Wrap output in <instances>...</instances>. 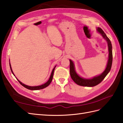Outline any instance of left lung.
<instances>
[{"label":"left lung","instance_id":"1","mask_svg":"<svg viewBox=\"0 0 123 123\" xmlns=\"http://www.w3.org/2000/svg\"><path fill=\"white\" fill-rule=\"evenodd\" d=\"M97 31L100 34L102 37L104 38L108 43V51H109V56H108V60L107 62L106 68L104 71L101 74L98 75L95 77L91 78V79H86L80 77L76 72L75 68L74 62L71 59H69L70 61V74L71 79L73 80L76 84L83 86H87V87H93L96 85H98L105 79V78L108 74V73L110 72L112 64V46L111 41L110 40L107 35H105L104 31H102V29L97 27L96 28Z\"/></svg>","mask_w":123,"mask_h":123}]
</instances>
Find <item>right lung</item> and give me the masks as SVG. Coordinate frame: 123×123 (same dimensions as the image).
<instances>
[{"label": "right lung", "mask_w": 123, "mask_h": 123, "mask_svg": "<svg viewBox=\"0 0 123 123\" xmlns=\"http://www.w3.org/2000/svg\"><path fill=\"white\" fill-rule=\"evenodd\" d=\"M9 64H10V69H11V72H12V73L15 76V75H14V73H13V71H12V68H11V66L10 63H9ZM56 66H55V67H54V68H53V70H52V72H51V75H50V77H49V80H48L47 82H46V83H45L44 84H42V85H39V86H28V85H25V84H24V83H22L20 81H19L18 80L17 78H16V77H15L16 78V79L18 80V81L19 82V83H20L22 86H24V87H25V88H27V89H30V90H39V89H43V88H44L46 87H47V86H48L49 85V84L51 83L52 81L53 77L54 71V70H55V67H56Z\"/></svg>", "instance_id": "1"}]
</instances>
